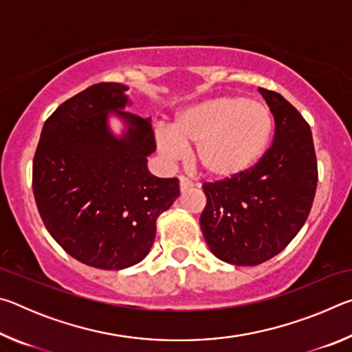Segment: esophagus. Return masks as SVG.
<instances>
[{
  "label": "esophagus",
  "instance_id": "obj_1",
  "mask_svg": "<svg viewBox=\"0 0 352 352\" xmlns=\"http://www.w3.org/2000/svg\"><path fill=\"white\" fill-rule=\"evenodd\" d=\"M178 180H180V190L182 192H186V190L192 189L194 188V183L189 180V178H186L184 175H180L178 177Z\"/></svg>",
  "mask_w": 352,
  "mask_h": 352
}]
</instances>
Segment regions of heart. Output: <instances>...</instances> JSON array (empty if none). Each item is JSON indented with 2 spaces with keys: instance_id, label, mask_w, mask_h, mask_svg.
Segmentation results:
<instances>
[{
  "instance_id": "obj_1",
  "label": "heart",
  "mask_w": 352,
  "mask_h": 352,
  "mask_svg": "<svg viewBox=\"0 0 352 352\" xmlns=\"http://www.w3.org/2000/svg\"><path fill=\"white\" fill-rule=\"evenodd\" d=\"M273 116L254 99L220 96L189 105L177 113L168 129L155 130L164 158H182L184 146L194 144V162L205 174L231 178L243 174L264 157L273 135Z\"/></svg>"
}]
</instances>
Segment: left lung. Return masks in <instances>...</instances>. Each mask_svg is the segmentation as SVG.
<instances>
[{
    "label": "left lung",
    "mask_w": 352,
    "mask_h": 352,
    "mask_svg": "<svg viewBox=\"0 0 352 352\" xmlns=\"http://www.w3.org/2000/svg\"><path fill=\"white\" fill-rule=\"evenodd\" d=\"M259 93L275 118L272 146L243 174L204 183V237L216 258L233 265H259L281 253L307 220L318 182L306 119L279 93Z\"/></svg>",
    "instance_id": "8db88e82"
}]
</instances>
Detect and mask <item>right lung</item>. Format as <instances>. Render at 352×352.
Returning <instances> with one entry per match:
<instances>
[{
  "label": "right lung",
  "instance_id": "1",
  "mask_svg": "<svg viewBox=\"0 0 352 352\" xmlns=\"http://www.w3.org/2000/svg\"><path fill=\"white\" fill-rule=\"evenodd\" d=\"M129 88L100 82L65 100L46 119L34 155L32 189L46 230L82 264L122 270L151 252L157 219L180 195L178 178L147 169L157 144L151 119L122 111ZM115 111L128 124L108 129Z\"/></svg>",
  "mask_w": 352,
  "mask_h": 352
}]
</instances>
